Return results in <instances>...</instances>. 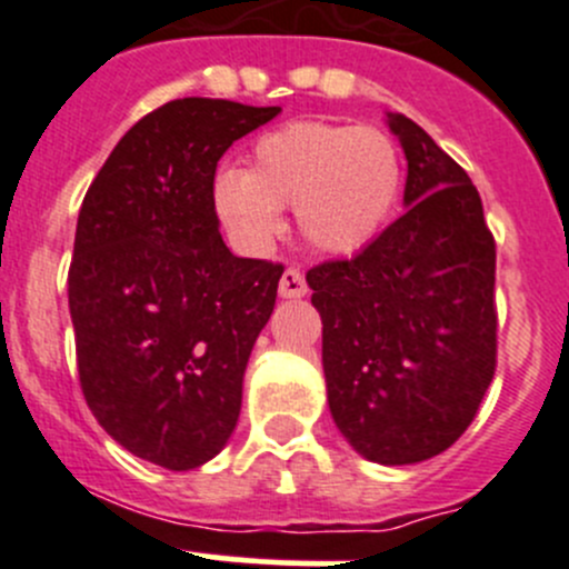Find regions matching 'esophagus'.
<instances>
[{
  "label": "esophagus",
  "mask_w": 569,
  "mask_h": 569,
  "mask_svg": "<svg viewBox=\"0 0 569 569\" xmlns=\"http://www.w3.org/2000/svg\"><path fill=\"white\" fill-rule=\"evenodd\" d=\"M278 291H280V297H283V300H297V297H306L308 295V283H306V278H302L300 269H295V267L286 269V272L280 274Z\"/></svg>",
  "instance_id": "34e87169"
}]
</instances>
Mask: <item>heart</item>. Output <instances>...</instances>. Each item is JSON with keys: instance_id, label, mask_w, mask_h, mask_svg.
<instances>
[{"instance_id": "obj_1", "label": "heart", "mask_w": 569, "mask_h": 569, "mask_svg": "<svg viewBox=\"0 0 569 569\" xmlns=\"http://www.w3.org/2000/svg\"><path fill=\"white\" fill-rule=\"evenodd\" d=\"M399 189L401 157L386 131L295 120L252 142L248 170H217L211 206L244 248H263L283 226L280 209H297L302 237L343 256L386 228Z\"/></svg>"}]
</instances>
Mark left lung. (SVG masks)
I'll return each mask as SVG.
<instances>
[{"mask_svg":"<svg viewBox=\"0 0 569 569\" xmlns=\"http://www.w3.org/2000/svg\"><path fill=\"white\" fill-rule=\"evenodd\" d=\"M388 126L407 211L308 286L332 421L366 460L410 465L460 438L496 375V239L460 164L405 114Z\"/></svg>","mask_w":569,"mask_h":569,"instance_id":"obj_1","label":"left lung"}]
</instances>
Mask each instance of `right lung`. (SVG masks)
<instances>
[{"label":"right lung","mask_w":569,"mask_h":569,"mask_svg":"<svg viewBox=\"0 0 569 569\" xmlns=\"http://www.w3.org/2000/svg\"><path fill=\"white\" fill-rule=\"evenodd\" d=\"M280 107L176 99L137 120L90 183L68 269L79 386L131 455L189 470L220 455L283 267L237 258L211 181Z\"/></svg>","instance_id":"1"}]
</instances>
